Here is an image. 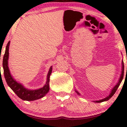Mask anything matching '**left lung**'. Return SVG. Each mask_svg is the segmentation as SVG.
Returning a JSON list of instances; mask_svg holds the SVG:
<instances>
[{
    "mask_svg": "<svg viewBox=\"0 0 127 127\" xmlns=\"http://www.w3.org/2000/svg\"><path fill=\"white\" fill-rule=\"evenodd\" d=\"M124 62H123V61H122V74H121V76H120V80H119L118 83H117L116 85H115V87L113 88V89L112 90V91H111V93H110V95H108V97H106V98L102 99V100H99V101H95V102H103V101H107L108 100H109V99L113 96V95L115 94L116 92L117 89H118L119 86V85H120L121 82H122V81L123 77H124ZM76 92H77V94L80 95L78 92H77V91H76Z\"/></svg>",
    "mask_w": 127,
    "mask_h": 127,
    "instance_id": "1",
    "label": "left lung"
}]
</instances>
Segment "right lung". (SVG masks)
Here are the masks:
<instances>
[{"label": "right lung", "mask_w": 127, "mask_h": 127, "mask_svg": "<svg viewBox=\"0 0 127 127\" xmlns=\"http://www.w3.org/2000/svg\"><path fill=\"white\" fill-rule=\"evenodd\" d=\"M10 42L9 41L6 46L5 53L3 58V67L4 70V76L7 85L14 93L21 98L26 101H34L38 100L43 97L47 94L49 91V81L50 76L52 71V67H50L47 77L46 83L43 88L36 90H29L25 88L22 84L18 83L12 78L10 74L8 66V60L9 56V45Z\"/></svg>", "instance_id": "right-lung-1"}]
</instances>
